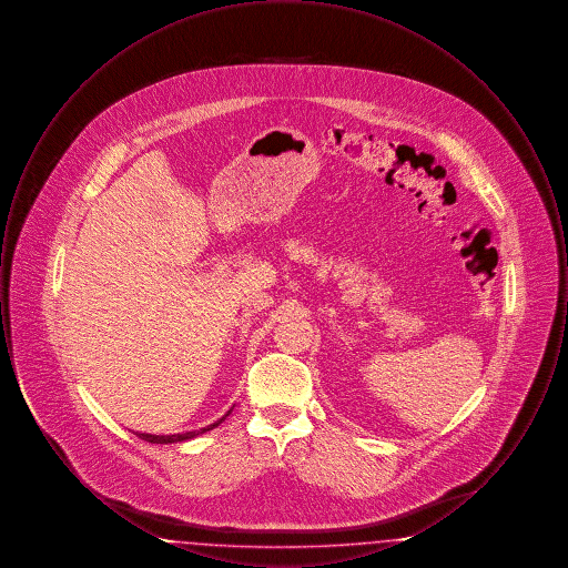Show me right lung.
Returning <instances> with one entry per match:
<instances>
[{
	"label": "right lung",
	"mask_w": 568,
	"mask_h": 568,
	"mask_svg": "<svg viewBox=\"0 0 568 568\" xmlns=\"http://www.w3.org/2000/svg\"><path fill=\"white\" fill-rule=\"evenodd\" d=\"M232 413V408L221 417V419H216L215 424H211V426H206V428H202V430H193V433H183V434H140L138 436L142 438V440H146V443H158V445H168V443H183V440H190V438H195V436H200V434L209 433V430H213L216 428L221 422H225V417Z\"/></svg>",
	"instance_id": "1"
}]
</instances>
